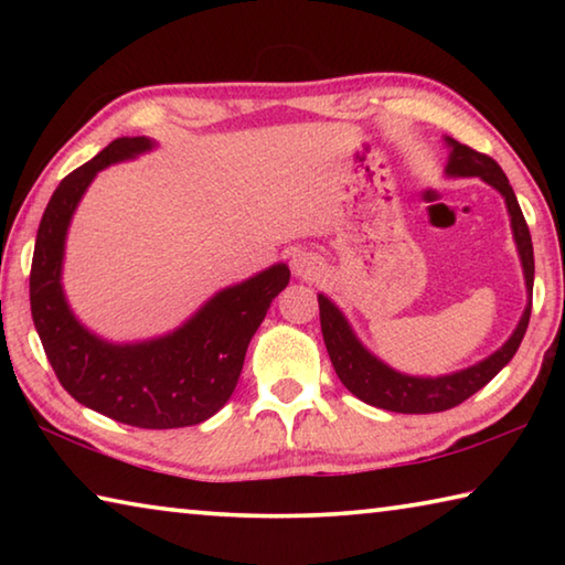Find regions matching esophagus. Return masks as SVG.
I'll use <instances>...</instances> for the list:
<instances>
[{
    "label": "esophagus",
    "instance_id": "34e87169",
    "mask_svg": "<svg viewBox=\"0 0 565 565\" xmlns=\"http://www.w3.org/2000/svg\"><path fill=\"white\" fill-rule=\"evenodd\" d=\"M291 266H294V274L296 276H303V279H306V276H317V271L321 269L319 262H317V256H311V254H306V252L296 254Z\"/></svg>",
    "mask_w": 565,
    "mask_h": 565
}]
</instances>
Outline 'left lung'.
I'll list each match as a JSON object with an SVG mask.
<instances>
[{
  "mask_svg": "<svg viewBox=\"0 0 565 565\" xmlns=\"http://www.w3.org/2000/svg\"><path fill=\"white\" fill-rule=\"evenodd\" d=\"M446 145L451 147L448 154L446 174L448 177H478L486 184H491L505 199V209L511 216L513 242L519 248L525 291L533 296V244L531 232L525 224L523 212L515 199L513 189L505 179L503 169L495 164L491 157L481 154L466 145H458L451 137H446ZM319 313H321V333L327 343L329 359L337 369V376L353 396L361 398L363 404L396 411V414H436V411L454 408L463 404L468 396L481 391L499 371L513 359L519 351L523 333L529 329L531 319V301L525 306L519 327L503 343L499 351H493L489 359L473 363V366L454 371L446 376H408L401 371L391 369L388 363L376 359L363 343L356 339V333L349 327V321L337 309V303L327 296L319 294Z\"/></svg>",
  "mask_w": 565,
  "mask_h": 565,
  "instance_id": "left-lung-1",
  "label": "left lung"
}]
</instances>
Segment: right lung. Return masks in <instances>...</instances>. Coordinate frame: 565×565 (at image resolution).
<instances>
[{
  "label": "right lung",
  "instance_id": "obj_1",
  "mask_svg": "<svg viewBox=\"0 0 565 565\" xmlns=\"http://www.w3.org/2000/svg\"><path fill=\"white\" fill-rule=\"evenodd\" d=\"M154 147L147 137L114 139L70 177L44 209L30 274L34 329L60 384L97 414L137 428H181L212 418L234 394L248 341L271 301L289 284V266L274 264L212 296L167 337L109 343L84 329L64 299L62 262L74 209L109 164Z\"/></svg>",
  "mask_w": 565,
  "mask_h": 565
}]
</instances>
